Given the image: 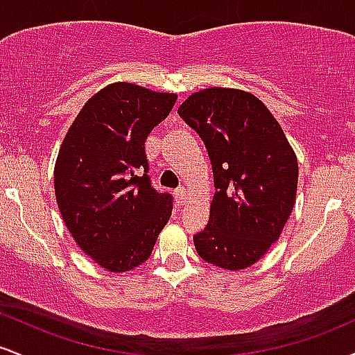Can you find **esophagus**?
<instances>
[{
  "label": "esophagus",
  "instance_id": "obj_1",
  "mask_svg": "<svg viewBox=\"0 0 355 355\" xmlns=\"http://www.w3.org/2000/svg\"><path fill=\"white\" fill-rule=\"evenodd\" d=\"M175 200H177L178 205H185L189 202V190L185 187H180V189L175 190Z\"/></svg>",
  "mask_w": 355,
  "mask_h": 355
}]
</instances>
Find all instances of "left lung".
I'll return each instance as SVG.
<instances>
[{"label": "left lung", "mask_w": 355, "mask_h": 355, "mask_svg": "<svg viewBox=\"0 0 355 355\" xmlns=\"http://www.w3.org/2000/svg\"><path fill=\"white\" fill-rule=\"evenodd\" d=\"M200 135L214 170L207 229L198 255L223 270L254 266L277 242L294 209L299 164L279 121L255 95L209 87L178 107Z\"/></svg>", "instance_id": "obj_1"}]
</instances>
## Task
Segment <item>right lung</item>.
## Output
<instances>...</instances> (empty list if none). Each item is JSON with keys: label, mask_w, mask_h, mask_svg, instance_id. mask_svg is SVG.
Listing matches in <instances>:
<instances>
[{"label": "right lung", "mask_w": 355, "mask_h": 355, "mask_svg": "<svg viewBox=\"0 0 355 355\" xmlns=\"http://www.w3.org/2000/svg\"><path fill=\"white\" fill-rule=\"evenodd\" d=\"M177 95L107 85L89 98L61 141L55 195L64 225L85 254L120 274L148 260L172 215V195L152 189L145 140Z\"/></svg>", "instance_id": "add662e5"}]
</instances>
